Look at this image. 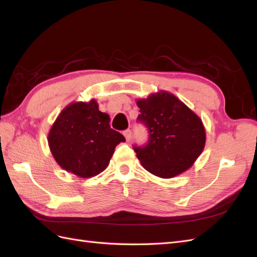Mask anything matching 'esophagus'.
<instances>
[{
	"label": "esophagus",
	"instance_id": "esophagus-1",
	"mask_svg": "<svg viewBox=\"0 0 257 257\" xmlns=\"http://www.w3.org/2000/svg\"><path fill=\"white\" fill-rule=\"evenodd\" d=\"M123 135L125 136V139H126V141L128 142L130 139H131V137H132V131H131V130H126V131H124V132H123Z\"/></svg>",
	"mask_w": 257,
	"mask_h": 257
}]
</instances>
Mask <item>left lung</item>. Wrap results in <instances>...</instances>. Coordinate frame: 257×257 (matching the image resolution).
<instances>
[{"label":"left lung","instance_id":"8db88e82","mask_svg":"<svg viewBox=\"0 0 257 257\" xmlns=\"http://www.w3.org/2000/svg\"><path fill=\"white\" fill-rule=\"evenodd\" d=\"M137 120L145 124L149 139L134 151L148 172L173 178L189 169L203 152L206 131L199 116L166 91L137 100Z\"/></svg>","mask_w":257,"mask_h":257}]
</instances>
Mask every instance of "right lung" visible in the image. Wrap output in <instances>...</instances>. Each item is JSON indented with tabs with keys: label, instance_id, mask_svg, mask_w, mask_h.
I'll list each match as a JSON object with an SVG mask.
<instances>
[{
	"label": "right lung",
	"instance_id": "right-lung-1",
	"mask_svg": "<svg viewBox=\"0 0 257 257\" xmlns=\"http://www.w3.org/2000/svg\"><path fill=\"white\" fill-rule=\"evenodd\" d=\"M110 118L98 110L95 99L72 103L61 111L48 135L50 151L58 164L80 178L102 173L115 147L125 142L109 125Z\"/></svg>",
	"mask_w": 257,
	"mask_h": 257
}]
</instances>
